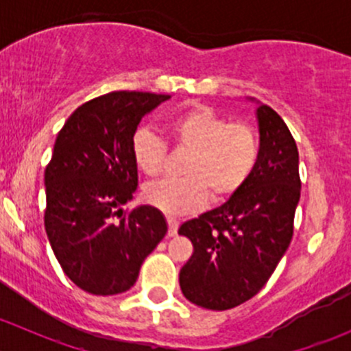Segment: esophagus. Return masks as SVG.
Here are the masks:
<instances>
[{"label": "esophagus", "instance_id": "34e87169", "mask_svg": "<svg viewBox=\"0 0 351 351\" xmlns=\"http://www.w3.org/2000/svg\"><path fill=\"white\" fill-rule=\"evenodd\" d=\"M166 222H168V236L169 238H173V236H176V232H178V222H176L173 217L166 219Z\"/></svg>", "mask_w": 351, "mask_h": 351}]
</instances>
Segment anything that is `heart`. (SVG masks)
Returning <instances> with one entry per match:
<instances>
[{
	"mask_svg": "<svg viewBox=\"0 0 351 351\" xmlns=\"http://www.w3.org/2000/svg\"><path fill=\"white\" fill-rule=\"evenodd\" d=\"M173 146L189 153L182 180H162L144 189L147 204L168 215H189L212 202H226L250 182L260 159L256 130L243 122H229L210 107H193L168 123ZM137 168L147 176L165 171L168 146L147 127L130 139Z\"/></svg>",
	"mask_w": 351,
	"mask_h": 351,
	"instance_id": "obj_1",
	"label": "heart"
}]
</instances>
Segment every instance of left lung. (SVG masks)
<instances>
[{"label": "left lung", "mask_w": 351, "mask_h": 351, "mask_svg": "<svg viewBox=\"0 0 351 351\" xmlns=\"http://www.w3.org/2000/svg\"><path fill=\"white\" fill-rule=\"evenodd\" d=\"M256 115L260 159L250 182L224 205L178 229L193 244L180 270V287L190 302L205 309H232L256 295L292 241L300 198L299 151L274 108L261 105Z\"/></svg>", "instance_id": "obj_1"}]
</instances>
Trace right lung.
I'll list each match as a JSON object with an SVG mask.
<instances>
[{
	"label": "right lung",
	"instance_id": "1",
	"mask_svg": "<svg viewBox=\"0 0 351 351\" xmlns=\"http://www.w3.org/2000/svg\"><path fill=\"white\" fill-rule=\"evenodd\" d=\"M169 95L112 91L71 113L45 168L44 224L64 274L84 292L115 295L136 284L168 226L158 208L123 212L137 189L130 139Z\"/></svg>",
	"mask_w": 351,
	"mask_h": 351
}]
</instances>
